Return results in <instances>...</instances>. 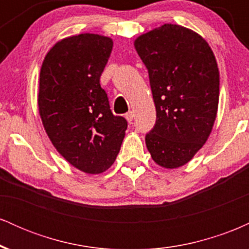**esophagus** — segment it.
<instances>
[{"instance_id": "obj_1", "label": "esophagus", "mask_w": 249, "mask_h": 249, "mask_svg": "<svg viewBox=\"0 0 249 249\" xmlns=\"http://www.w3.org/2000/svg\"><path fill=\"white\" fill-rule=\"evenodd\" d=\"M133 117H134L133 111H128L126 115H125V118H126V121H127L128 123H131V122L133 121Z\"/></svg>"}]
</instances>
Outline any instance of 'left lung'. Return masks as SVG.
<instances>
[{"label":"left lung","instance_id":"left-lung-1","mask_svg":"<svg viewBox=\"0 0 249 249\" xmlns=\"http://www.w3.org/2000/svg\"><path fill=\"white\" fill-rule=\"evenodd\" d=\"M134 48L148 71L157 121L145 137L165 168L187 164L204 146L219 104V69L208 43L193 30L164 24L142 34Z\"/></svg>","mask_w":249,"mask_h":249}]
</instances>
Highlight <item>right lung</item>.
I'll return each mask as SVG.
<instances>
[{
    "instance_id": "1",
    "label": "right lung",
    "mask_w": 249,
    "mask_h": 249,
    "mask_svg": "<svg viewBox=\"0 0 249 249\" xmlns=\"http://www.w3.org/2000/svg\"><path fill=\"white\" fill-rule=\"evenodd\" d=\"M110 37L81 34L57 42L43 61L38 110L56 150L85 173L107 171L117 158L127 122L110 110L99 78L112 51Z\"/></svg>"
}]
</instances>
